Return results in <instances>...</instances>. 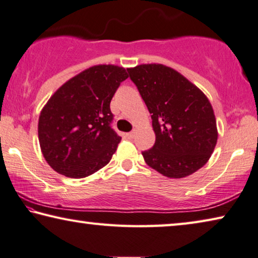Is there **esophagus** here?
I'll return each instance as SVG.
<instances>
[{"mask_svg":"<svg viewBox=\"0 0 258 258\" xmlns=\"http://www.w3.org/2000/svg\"><path fill=\"white\" fill-rule=\"evenodd\" d=\"M134 137H135V133L134 132L126 134V138H128V139H133Z\"/></svg>","mask_w":258,"mask_h":258,"instance_id":"1","label":"esophagus"}]
</instances>
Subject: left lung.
Masks as SVG:
<instances>
[{
  "label": "left lung",
  "instance_id": "obj_1",
  "mask_svg": "<svg viewBox=\"0 0 258 258\" xmlns=\"http://www.w3.org/2000/svg\"><path fill=\"white\" fill-rule=\"evenodd\" d=\"M149 112L155 143L142 152L151 168L169 178H183L204 167L217 143L212 104L199 88L161 64L128 69Z\"/></svg>",
  "mask_w": 258,
  "mask_h": 258
}]
</instances>
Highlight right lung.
Instances as JSON below:
<instances>
[{"instance_id":"right-lung-1","label":"right lung","mask_w":258,"mask_h":258,"mask_svg":"<svg viewBox=\"0 0 258 258\" xmlns=\"http://www.w3.org/2000/svg\"><path fill=\"white\" fill-rule=\"evenodd\" d=\"M128 77L123 67L92 66L62 84L48 100L39 117V142L54 171L83 178L111 161L121 137L111 126L109 104Z\"/></svg>"}]
</instances>
